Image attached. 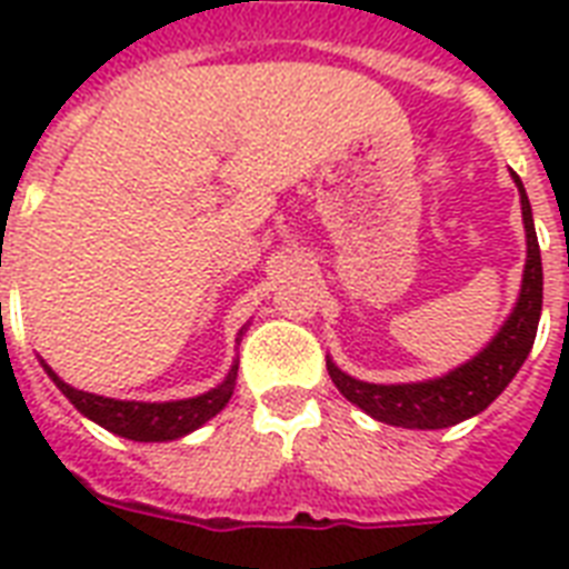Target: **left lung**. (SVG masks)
Returning <instances> with one entry per match:
<instances>
[{
    "mask_svg": "<svg viewBox=\"0 0 569 569\" xmlns=\"http://www.w3.org/2000/svg\"><path fill=\"white\" fill-rule=\"evenodd\" d=\"M513 182L520 189L522 221H526V239H529V259L522 274L520 301L513 307L511 319L496 333V339L463 363L455 372L442 378L422 380V383H366L351 375L339 372L328 360V375L333 378L342 396L375 416L378 422L401 425V428H449L469 416L481 413L487 405H493L526 363L535 337H538L540 307H543V262H540V244L535 221H531V203L522 189L520 177L513 173Z\"/></svg>",
    "mask_w": 569,
    "mask_h": 569,
    "instance_id": "obj_1",
    "label": "left lung"
}]
</instances>
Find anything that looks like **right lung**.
Listing matches in <instances>:
<instances>
[{
	"label": "right lung",
	"instance_id": "right-lung-1",
	"mask_svg": "<svg viewBox=\"0 0 569 569\" xmlns=\"http://www.w3.org/2000/svg\"><path fill=\"white\" fill-rule=\"evenodd\" d=\"M43 369L49 372V378L56 380V387L73 401L76 410H82L88 419L102 425L106 431L120 433V437L138 442H164L194 431L203 422H209L214 413H221L223 405L230 401L232 387H236L239 363L232 366L221 387L209 389V392L197 398L164 401V405H144V401H118V398L93 396V392H82V389H73L70 383H64L49 366H43Z\"/></svg>",
	"mask_w": 569,
	"mask_h": 569
}]
</instances>
